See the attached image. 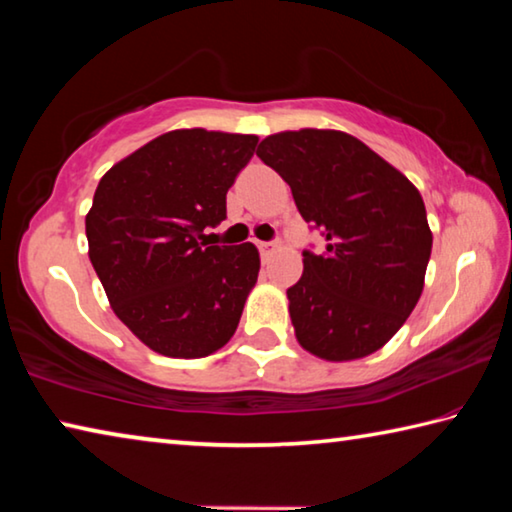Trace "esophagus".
<instances>
[{
	"label": "esophagus",
	"mask_w": 512,
	"mask_h": 512,
	"mask_svg": "<svg viewBox=\"0 0 512 512\" xmlns=\"http://www.w3.org/2000/svg\"><path fill=\"white\" fill-rule=\"evenodd\" d=\"M257 248H259V253H262V257L268 259L277 250V244H273V241H259Z\"/></svg>",
	"instance_id": "obj_1"
}]
</instances>
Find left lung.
Returning a JSON list of instances; mask_svg holds the SVG:
<instances>
[{"instance_id":"8db88e82","label":"left lung","mask_w":512,"mask_h":512,"mask_svg":"<svg viewBox=\"0 0 512 512\" xmlns=\"http://www.w3.org/2000/svg\"><path fill=\"white\" fill-rule=\"evenodd\" d=\"M257 155L287 180L325 253H302L287 291L298 343L325 361H354L393 339L424 289L431 228L409 178L357 137L329 128L268 135Z\"/></svg>"}]
</instances>
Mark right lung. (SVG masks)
<instances>
[{
	"instance_id": "obj_1",
	"label": "right lung",
	"mask_w": 512,
	"mask_h": 512,
	"mask_svg": "<svg viewBox=\"0 0 512 512\" xmlns=\"http://www.w3.org/2000/svg\"><path fill=\"white\" fill-rule=\"evenodd\" d=\"M257 135L178 128L103 173L85 214L88 255L117 318L146 348L201 359L232 339L259 250L210 246Z\"/></svg>"
}]
</instances>
